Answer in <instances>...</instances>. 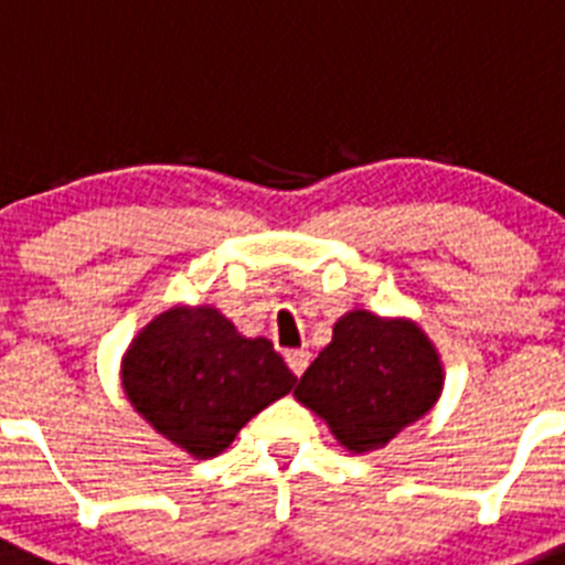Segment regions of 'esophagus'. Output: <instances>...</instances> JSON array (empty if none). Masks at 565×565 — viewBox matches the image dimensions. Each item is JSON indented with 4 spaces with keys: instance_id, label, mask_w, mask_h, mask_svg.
<instances>
[{
    "instance_id": "esophagus-1",
    "label": "esophagus",
    "mask_w": 565,
    "mask_h": 565,
    "mask_svg": "<svg viewBox=\"0 0 565 565\" xmlns=\"http://www.w3.org/2000/svg\"><path fill=\"white\" fill-rule=\"evenodd\" d=\"M307 362H310V353H307V350H287V364H290V371L296 373V376H301V373L307 371Z\"/></svg>"
}]
</instances>
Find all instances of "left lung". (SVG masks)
<instances>
[{"mask_svg": "<svg viewBox=\"0 0 565 565\" xmlns=\"http://www.w3.org/2000/svg\"><path fill=\"white\" fill-rule=\"evenodd\" d=\"M443 385L439 353L414 321L350 310L298 379L296 399L319 414L348 451L367 454L428 414Z\"/></svg>", "mask_w": 565, "mask_h": 565, "instance_id": "1", "label": "left lung"}]
</instances>
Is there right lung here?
Returning <instances> with one entry per match:
<instances>
[{
	"label": "right lung",
	"mask_w": 565,
	"mask_h": 565,
	"mask_svg": "<svg viewBox=\"0 0 565 565\" xmlns=\"http://www.w3.org/2000/svg\"><path fill=\"white\" fill-rule=\"evenodd\" d=\"M292 385L273 341L246 339L210 305L160 312L122 355V391L137 414L194 459L226 451Z\"/></svg>",
	"instance_id": "add662e5"
}]
</instances>
